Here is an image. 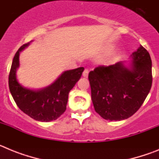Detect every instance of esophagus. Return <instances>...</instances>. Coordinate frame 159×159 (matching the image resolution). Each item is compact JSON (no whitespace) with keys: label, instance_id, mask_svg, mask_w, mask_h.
<instances>
[{"label":"esophagus","instance_id":"esophagus-1","mask_svg":"<svg viewBox=\"0 0 159 159\" xmlns=\"http://www.w3.org/2000/svg\"><path fill=\"white\" fill-rule=\"evenodd\" d=\"M88 72H89V71H88V69H85L84 71V72H83V76L84 77H88Z\"/></svg>","mask_w":159,"mask_h":159}]
</instances>
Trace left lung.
<instances>
[{
	"instance_id": "1",
	"label": "left lung",
	"mask_w": 159,
	"mask_h": 159,
	"mask_svg": "<svg viewBox=\"0 0 159 159\" xmlns=\"http://www.w3.org/2000/svg\"><path fill=\"white\" fill-rule=\"evenodd\" d=\"M130 67L123 62L99 66L88 80L97 113L110 121L128 119L140 108L152 85V62L142 45L130 56Z\"/></svg>"
}]
</instances>
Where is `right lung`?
<instances>
[{
  "mask_svg": "<svg viewBox=\"0 0 159 159\" xmlns=\"http://www.w3.org/2000/svg\"><path fill=\"white\" fill-rule=\"evenodd\" d=\"M29 43L22 45L14 56L8 75L11 95L18 107L35 120H56L66 111L68 93L80 79L84 68L81 67L64 71L52 84L45 88L35 91L24 88L18 83L16 72L20 64V52Z\"/></svg>",
  "mask_w": 159,
  "mask_h": 159,
  "instance_id": "1",
  "label": "right lung"
}]
</instances>
